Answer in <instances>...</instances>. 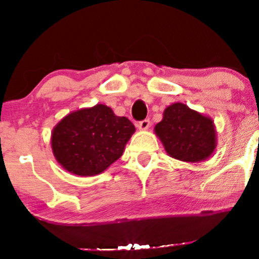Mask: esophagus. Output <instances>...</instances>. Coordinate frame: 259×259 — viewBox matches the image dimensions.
<instances>
[{"label": "esophagus", "instance_id": "34e87169", "mask_svg": "<svg viewBox=\"0 0 259 259\" xmlns=\"http://www.w3.org/2000/svg\"><path fill=\"white\" fill-rule=\"evenodd\" d=\"M150 125H151L150 119H144V120L139 121V123L136 124V126H138L140 130H147L148 127H150Z\"/></svg>", "mask_w": 259, "mask_h": 259}]
</instances>
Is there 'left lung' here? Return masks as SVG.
<instances>
[{"label":"left lung","instance_id":"obj_1","mask_svg":"<svg viewBox=\"0 0 259 259\" xmlns=\"http://www.w3.org/2000/svg\"><path fill=\"white\" fill-rule=\"evenodd\" d=\"M154 132L169 156L184 162L194 163L208 158L217 145L212 119L184 103L167 107Z\"/></svg>","mask_w":259,"mask_h":259}]
</instances>
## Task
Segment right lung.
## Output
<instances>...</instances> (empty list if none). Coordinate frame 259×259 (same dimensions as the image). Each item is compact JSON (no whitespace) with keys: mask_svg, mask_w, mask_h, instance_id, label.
<instances>
[{"mask_svg":"<svg viewBox=\"0 0 259 259\" xmlns=\"http://www.w3.org/2000/svg\"><path fill=\"white\" fill-rule=\"evenodd\" d=\"M134 132L135 126L127 118L117 117L105 105H96L59 121L52 133V151L68 171L92 177L120 158Z\"/></svg>","mask_w":259,"mask_h":259,"instance_id":"1","label":"right lung"}]
</instances>
